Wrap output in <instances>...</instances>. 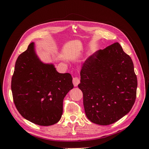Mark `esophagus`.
<instances>
[{
	"label": "esophagus",
	"instance_id": "obj_1",
	"mask_svg": "<svg viewBox=\"0 0 149 149\" xmlns=\"http://www.w3.org/2000/svg\"><path fill=\"white\" fill-rule=\"evenodd\" d=\"M79 82H80V80L78 77H76H76L73 78V83L74 86H77L78 84L79 83Z\"/></svg>",
	"mask_w": 149,
	"mask_h": 149
}]
</instances>
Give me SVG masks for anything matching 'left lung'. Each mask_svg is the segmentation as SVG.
<instances>
[{
	"label": "left lung",
	"mask_w": 149,
	"mask_h": 149,
	"mask_svg": "<svg viewBox=\"0 0 149 149\" xmlns=\"http://www.w3.org/2000/svg\"><path fill=\"white\" fill-rule=\"evenodd\" d=\"M78 88L89 120L107 125L131 110L136 99L137 79L132 60L120 44L99 49L83 64Z\"/></svg>",
	"instance_id": "1"
}]
</instances>
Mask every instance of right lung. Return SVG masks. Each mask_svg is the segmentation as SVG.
<instances>
[{
	"mask_svg": "<svg viewBox=\"0 0 149 149\" xmlns=\"http://www.w3.org/2000/svg\"><path fill=\"white\" fill-rule=\"evenodd\" d=\"M73 88L70 73H59L53 65L44 64L30 43L15 63L12 77L13 100L25 119L39 125L57 123L63 114V99Z\"/></svg>",
	"mask_w": 149,
	"mask_h": 149,
	"instance_id": "1",
	"label": "right lung"
}]
</instances>
